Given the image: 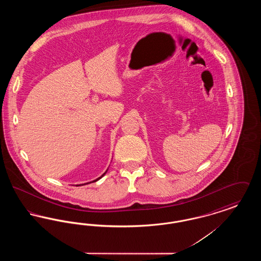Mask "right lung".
<instances>
[{
    "instance_id": "obj_1",
    "label": "right lung",
    "mask_w": 261,
    "mask_h": 261,
    "mask_svg": "<svg viewBox=\"0 0 261 261\" xmlns=\"http://www.w3.org/2000/svg\"><path fill=\"white\" fill-rule=\"evenodd\" d=\"M107 171H108V169H107ZM107 171L105 172V173L102 174L100 177H99V178H97L96 180H93V181H91V182H96V181H98V180H99L101 177H103L105 176V174L107 173ZM91 182H88V183H85V184H80V185H76V186H83V185H86V184H90Z\"/></svg>"
}]
</instances>
